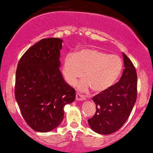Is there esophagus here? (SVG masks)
Returning <instances> with one entry per match:
<instances>
[{"label": "esophagus", "instance_id": "1", "mask_svg": "<svg viewBox=\"0 0 153 153\" xmlns=\"http://www.w3.org/2000/svg\"><path fill=\"white\" fill-rule=\"evenodd\" d=\"M75 99H76L77 101H82V100H85V98L83 95L77 93L76 96H75Z\"/></svg>", "mask_w": 153, "mask_h": 153}]
</instances>
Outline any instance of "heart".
Wrapping results in <instances>:
<instances>
[{"label": "heart", "mask_w": 153, "mask_h": 153, "mask_svg": "<svg viewBox=\"0 0 153 153\" xmlns=\"http://www.w3.org/2000/svg\"><path fill=\"white\" fill-rule=\"evenodd\" d=\"M123 63L119 56L108 54L97 49L87 48L75 54H69L64 59L62 74L70 85H74L78 78L80 90L90 87L93 92L101 93L113 85L120 75Z\"/></svg>", "instance_id": "1"}]
</instances>
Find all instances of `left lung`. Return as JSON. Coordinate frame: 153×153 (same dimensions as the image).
Wrapping results in <instances>:
<instances>
[{
	"label": "left lung",
	"instance_id": "obj_1",
	"mask_svg": "<svg viewBox=\"0 0 153 153\" xmlns=\"http://www.w3.org/2000/svg\"><path fill=\"white\" fill-rule=\"evenodd\" d=\"M124 69L118 82L92 98L96 113L88 120L96 132L110 134L119 130L127 122L137 100V76L135 68L123 53Z\"/></svg>",
	"mask_w": 153,
	"mask_h": 153
}]
</instances>
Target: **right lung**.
<instances>
[{"mask_svg": "<svg viewBox=\"0 0 153 153\" xmlns=\"http://www.w3.org/2000/svg\"><path fill=\"white\" fill-rule=\"evenodd\" d=\"M62 42L59 38L40 40L23 54L17 65L16 100L25 122L39 132L59 126L64 106L75 99V89L59 69Z\"/></svg>", "mask_w": 153, "mask_h": 153, "instance_id": "right-lung-1", "label": "right lung"}]
</instances>
